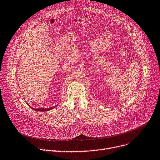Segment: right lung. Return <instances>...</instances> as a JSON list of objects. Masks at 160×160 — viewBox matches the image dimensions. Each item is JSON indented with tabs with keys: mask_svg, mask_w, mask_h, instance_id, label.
I'll return each mask as SVG.
<instances>
[{
	"mask_svg": "<svg viewBox=\"0 0 160 160\" xmlns=\"http://www.w3.org/2000/svg\"><path fill=\"white\" fill-rule=\"evenodd\" d=\"M29 107L32 109H33V110H35V111H42V112H44V111H49V110H51V109H52L53 108H55V107H57V105H55V106H54V107H52V108H41V109H35V108H31V106H29Z\"/></svg>",
	"mask_w": 160,
	"mask_h": 160,
	"instance_id": "1",
	"label": "right lung"
}]
</instances>
